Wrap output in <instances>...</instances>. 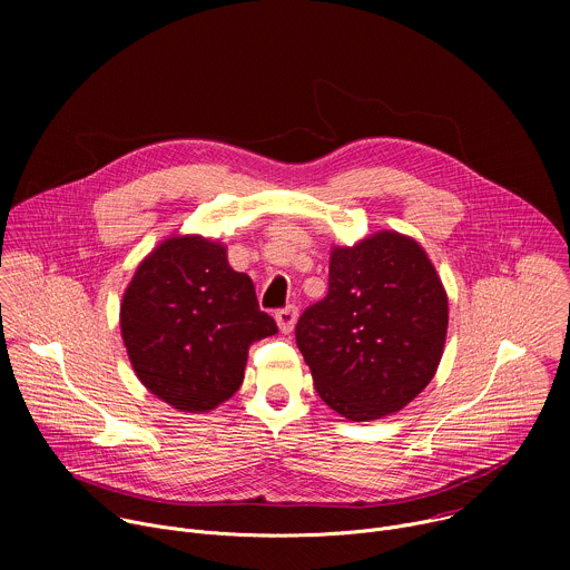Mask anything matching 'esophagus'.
<instances>
[{"instance_id":"1","label":"esophagus","mask_w":570,"mask_h":570,"mask_svg":"<svg viewBox=\"0 0 570 570\" xmlns=\"http://www.w3.org/2000/svg\"><path fill=\"white\" fill-rule=\"evenodd\" d=\"M275 320H277V327H279L282 334H291L293 327H295V322H297V306L288 304V306L279 308L275 313Z\"/></svg>"}]
</instances>
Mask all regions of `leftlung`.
Returning <instances> with one entry per match:
<instances>
[{
    "instance_id": "obj_1",
    "label": "left lung",
    "mask_w": 570,
    "mask_h": 570,
    "mask_svg": "<svg viewBox=\"0 0 570 570\" xmlns=\"http://www.w3.org/2000/svg\"><path fill=\"white\" fill-rule=\"evenodd\" d=\"M446 327L449 299L429 255L383 229L332 250L330 293L299 315L295 341L320 399L350 422H372L431 383Z\"/></svg>"
}]
</instances>
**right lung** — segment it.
<instances>
[{
  "label": "right lung",
  "mask_w": 570,
  "mask_h": 570,
  "mask_svg": "<svg viewBox=\"0 0 570 570\" xmlns=\"http://www.w3.org/2000/svg\"><path fill=\"white\" fill-rule=\"evenodd\" d=\"M121 338L137 379L183 413H207L243 383L248 350L277 334L255 284L225 246L171 236L137 266L121 299Z\"/></svg>",
  "instance_id": "right-lung-1"
}]
</instances>
